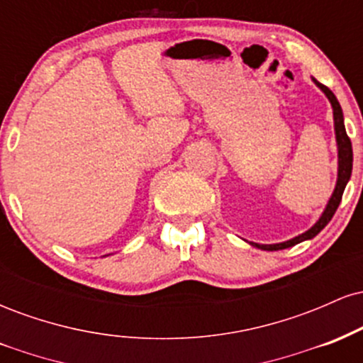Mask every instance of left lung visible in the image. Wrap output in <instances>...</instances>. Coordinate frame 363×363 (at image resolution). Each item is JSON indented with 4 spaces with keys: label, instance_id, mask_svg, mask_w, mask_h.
<instances>
[{
    "label": "left lung",
    "instance_id": "obj_1",
    "mask_svg": "<svg viewBox=\"0 0 363 363\" xmlns=\"http://www.w3.org/2000/svg\"><path fill=\"white\" fill-rule=\"evenodd\" d=\"M315 85L319 86L320 90L326 94V97L329 99V102H331L333 106V116H335V131H336V141H338V182H336V187H335V193H333L331 199H329L326 210H324V213L320 218L318 220V223L314 225V227L309 228V230L306 232V234L295 237V239L291 240H286V242H281V244H256V242H251L254 247H259V249H264V251H280V249H286V247H291V245L298 244V242H303V240L307 239H312V237H315L319 234L320 230H323L324 227L329 223V220L333 218V215L336 213V210H338L340 203H341V196H343V191L345 187H347V182L350 181V176H352V165H353V150H352V141H350L348 135H347V129H345V123H343V111H341V106L338 102V99L335 97V94H333L331 90L328 89L326 85H323V83H319L318 80H314Z\"/></svg>",
    "mask_w": 363,
    "mask_h": 363
}]
</instances>
